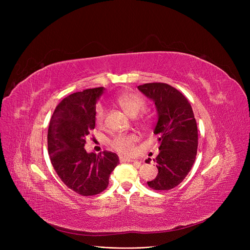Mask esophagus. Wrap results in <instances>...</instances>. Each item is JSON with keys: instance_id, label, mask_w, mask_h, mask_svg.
<instances>
[{"instance_id": "34e87169", "label": "esophagus", "mask_w": 250, "mask_h": 250, "mask_svg": "<svg viewBox=\"0 0 250 250\" xmlns=\"http://www.w3.org/2000/svg\"><path fill=\"white\" fill-rule=\"evenodd\" d=\"M120 161L121 162H132V163H136L138 165L141 164V162L137 161V160H134V159H130V158H127V157H124V156H121L120 157Z\"/></svg>"}]
</instances>
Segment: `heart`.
I'll return each instance as SVG.
<instances>
[{
	"instance_id": "b5f03b06",
	"label": "heart",
	"mask_w": 250,
	"mask_h": 250,
	"mask_svg": "<svg viewBox=\"0 0 250 250\" xmlns=\"http://www.w3.org/2000/svg\"><path fill=\"white\" fill-rule=\"evenodd\" d=\"M115 101L127 115L132 117L137 116L146 106V103L142 97L134 93H129V92H125V93L120 94L115 98ZM94 118L95 123L98 125H101L103 124L105 120V110L101 105H98L96 107ZM137 142L138 137L136 135H117L110 141V146L118 153L132 155L136 151Z\"/></svg>"
}]
</instances>
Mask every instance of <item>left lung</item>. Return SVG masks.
<instances>
[{
  "label": "left lung",
  "instance_id": "obj_1",
  "mask_svg": "<svg viewBox=\"0 0 250 250\" xmlns=\"http://www.w3.org/2000/svg\"><path fill=\"white\" fill-rule=\"evenodd\" d=\"M138 89L154 101L158 113L154 129L160 142L155 159L158 174L147 183L155 190H169L187 177L195 160L198 126L193 111L187 97L168 84L147 83Z\"/></svg>",
  "mask_w": 250,
  "mask_h": 250
}]
</instances>
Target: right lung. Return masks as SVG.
<instances>
[{"mask_svg":"<svg viewBox=\"0 0 250 250\" xmlns=\"http://www.w3.org/2000/svg\"><path fill=\"white\" fill-rule=\"evenodd\" d=\"M104 88L76 92L63 98L52 114L48 132V155L57 174L69 188L88 196L106 189L110 173L120 163L115 153L96 155L84 149L95 127L96 102Z\"/></svg>","mask_w":250,"mask_h":250,"instance_id":"add662e5","label":"right lung"}]
</instances>
